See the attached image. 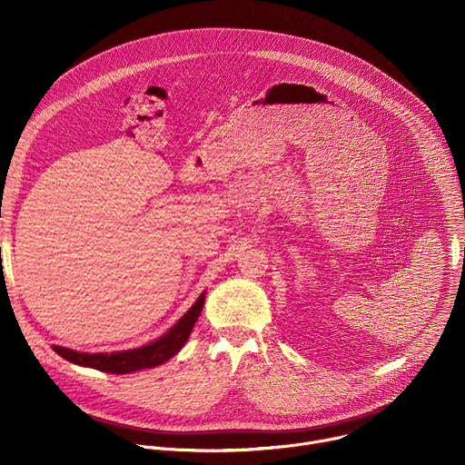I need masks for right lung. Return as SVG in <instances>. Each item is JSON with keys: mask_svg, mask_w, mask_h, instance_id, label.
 Wrapping results in <instances>:
<instances>
[{"mask_svg": "<svg viewBox=\"0 0 465 465\" xmlns=\"http://www.w3.org/2000/svg\"><path fill=\"white\" fill-rule=\"evenodd\" d=\"M206 292L198 296V300L193 303V307L167 331L163 337H160L156 342H151L143 348L128 350V351H114V353H81L75 350L53 346V350L65 361H70L79 366L101 370L106 373H130L138 371L143 368H154L163 362H167L171 357H174L185 344V341L191 335V329L201 316V311L204 307Z\"/></svg>", "mask_w": 465, "mask_h": 465, "instance_id": "right-lung-1", "label": "right lung"}]
</instances>
